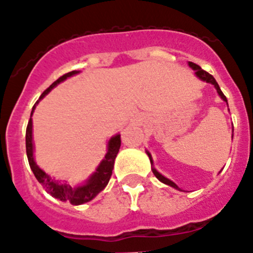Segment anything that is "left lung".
Returning a JSON list of instances; mask_svg holds the SVG:
<instances>
[{
  "label": "left lung",
  "instance_id": "1",
  "mask_svg": "<svg viewBox=\"0 0 253 253\" xmlns=\"http://www.w3.org/2000/svg\"><path fill=\"white\" fill-rule=\"evenodd\" d=\"M188 66L191 67L192 70H194V71H196V72H194V75H196V76L198 77L199 80H202V81L207 82V84H211L212 86L215 87V89H216V92H217V94H219V96H220V98H221L222 101H224V102H226V104H227V99H226V97L224 96V93H222L221 89H220L219 84H217V82L215 81V79H214V77L211 76V74H208V72H207V71H204V70H202V67L199 66V65L194 64V62L188 61ZM227 107H229V106H227ZM232 132H234V126H232ZM231 136H234V134H232ZM146 154H147V156H149L150 162H151V169H152V173H154L155 176H156V178L159 179L160 182H162V183H165V184H167V186L172 187V188L178 189V191H182V189L179 188V187L177 186V184L174 183V182H172L171 179H169V178H167V177H165L164 174H161V173H160L159 171H157L156 169H155V167H154V160H152L151 154H150V152L147 151V150H146Z\"/></svg>",
  "mask_w": 253,
  "mask_h": 253
}]
</instances>
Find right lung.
I'll return each instance as SVG.
<instances>
[{"label": "right lung", "instance_id": "1", "mask_svg": "<svg viewBox=\"0 0 253 253\" xmlns=\"http://www.w3.org/2000/svg\"><path fill=\"white\" fill-rule=\"evenodd\" d=\"M77 74H80V71H76V70H75V71L67 72L64 76L57 79L54 84H50L49 88L45 89V91L42 92L39 101H41L42 98H44L54 87H56L57 84L64 82L65 80H67L71 76H75V75ZM39 101H37L33 109H32L31 119H29L28 126H27L26 131V149L29 166H31L34 176L38 179L39 183L42 184V188H44L51 197H54V198L59 199V201L61 202H70L72 206H81V204L87 203V202L92 201L99 192L103 191V189L106 188L107 184H108L109 179H111L112 171H113L114 167V161H116V157L117 155H118L119 149H121V134L114 135V136H112L111 139L108 140V144H107V152L106 155H104V159L99 162L96 171H94L84 183L80 184V186H70L67 182L55 179L54 177H51L50 174H47L46 172L42 171L41 167L37 165L36 160H34L33 121H32V116H33L34 109H36Z\"/></svg>", "mask_w": 253, "mask_h": 253}]
</instances>
